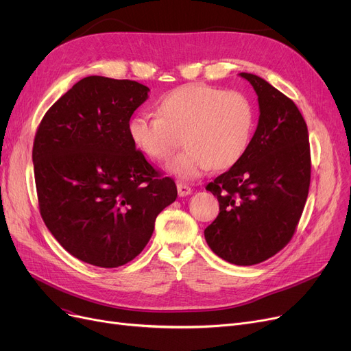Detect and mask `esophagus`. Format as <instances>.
<instances>
[{
    "label": "esophagus",
    "mask_w": 351,
    "mask_h": 351,
    "mask_svg": "<svg viewBox=\"0 0 351 351\" xmlns=\"http://www.w3.org/2000/svg\"><path fill=\"white\" fill-rule=\"evenodd\" d=\"M191 193H192V188L191 186L185 185V183H178V195L180 197H185V196H188Z\"/></svg>",
    "instance_id": "obj_1"
}]
</instances>
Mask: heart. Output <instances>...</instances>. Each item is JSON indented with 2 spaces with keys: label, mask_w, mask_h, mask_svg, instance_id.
I'll return each instance as SVG.
<instances>
[{
  "label": "heart",
  "mask_w": 351,
  "mask_h": 351,
  "mask_svg": "<svg viewBox=\"0 0 351 351\" xmlns=\"http://www.w3.org/2000/svg\"><path fill=\"white\" fill-rule=\"evenodd\" d=\"M159 115L135 114L128 134L141 152L163 159L183 141L186 149L165 163L182 180H193L210 171L232 168L246 154L254 109L241 92H226L205 84H186L168 92L158 104Z\"/></svg>",
  "instance_id": "obj_1"
}]
</instances>
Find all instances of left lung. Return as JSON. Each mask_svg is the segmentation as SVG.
<instances>
[{
    "label": "left lung",
    "mask_w": 351,
    "mask_h": 351,
    "mask_svg": "<svg viewBox=\"0 0 351 351\" xmlns=\"http://www.w3.org/2000/svg\"><path fill=\"white\" fill-rule=\"evenodd\" d=\"M259 104V122L243 158L206 186L219 215L205 229L208 246L237 266L282 250L302 216L310 186L307 125L298 106L253 73L241 72Z\"/></svg>",
    "instance_id": "left-lung-1"
}]
</instances>
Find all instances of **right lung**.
Wrapping results in <instances>:
<instances>
[{"label": "right lung", "instance_id": "1", "mask_svg": "<svg viewBox=\"0 0 351 351\" xmlns=\"http://www.w3.org/2000/svg\"><path fill=\"white\" fill-rule=\"evenodd\" d=\"M147 92L136 81L86 77L48 109L35 135L41 216L68 253L92 266L134 261L178 196L175 182L147 163L128 134Z\"/></svg>", "mask_w": 351, "mask_h": 351}]
</instances>
